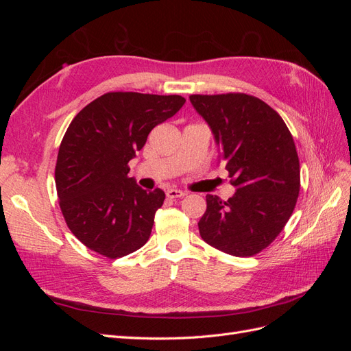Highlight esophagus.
<instances>
[{"label":"esophagus","mask_w":351,"mask_h":351,"mask_svg":"<svg viewBox=\"0 0 351 351\" xmlns=\"http://www.w3.org/2000/svg\"><path fill=\"white\" fill-rule=\"evenodd\" d=\"M187 193L183 192V190H178V189H169L167 190V197L168 199H178V197H183Z\"/></svg>","instance_id":"1"}]
</instances>
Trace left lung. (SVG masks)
<instances>
[{
    "label": "left lung",
    "instance_id": "1",
    "mask_svg": "<svg viewBox=\"0 0 351 351\" xmlns=\"http://www.w3.org/2000/svg\"><path fill=\"white\" fill-rule=\"evenodd\" d=\"M190 102L212 130L236 187L226 202L206 196L200 237L232 256H253L282 231L299 197L293 136L277 111L246 93L192 95Z\"/></svg>",
    "mask_w": 351,
    "mask_h": 351
}]
</instances>
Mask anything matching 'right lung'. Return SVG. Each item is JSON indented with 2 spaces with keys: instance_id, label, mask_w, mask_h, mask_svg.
Segmentation results:
<instances>
[{
  "instance_id": "1",
  "label": "right lung",
  "mask_w": 351,
  "mask_h": 351,
  "mask_svg": "<svg viewBox=\"0 0 351 351\" xmlns=\"http://www.w3.org/2000/svg\"><path fill=\"white\" fill-rule=\"evenodd\" d=\"M184 102L180 95L108 92L70 123L60 145L56 186L70 231L88 249L117 259L149 240L165 193L137 186L127 164L154 127Z\"/></svg>"
}]
</instances>
